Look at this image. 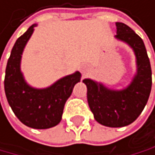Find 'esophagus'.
<instances>
[{
    "mask_svg": "<svg viewBox=\"0 0 155 155\" xmlns=\"http://www.w3.org/2000/svg\"><path fill=\"white\" fill-rule=\"evenodd\" d=\"M88 70H89V67H88L87 65H83L82 67H81V71H82V73H84V74H85L86 72H88Z\"/></svg>",
    "mask_w": 155,
    "mask_h": 155,
    "instance_id": "1",
    "label": "esophagus"
}]
</instances>
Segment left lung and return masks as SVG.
Wrapping results in <instances>:
<instances>
[{
  "mask_svg": "<svg viewBox=\"0 0 155 155\" xmlns=\"http://www.w3.org/2000/svg\"><path fill=\"white\" fill-rule=\"evenodd\" d=\"M115 38L127 44L136 56L137 72L124 89H112L86 78L87 100L94 119L110 127H125L134 122L147 103L151 90V68L143 39L123 22H116Z\"/></svg>",
  "mask_w": 155,
  "mask_h": 155,
  "instance_id": "obj_1",
  "label": "left lung"
}]
</instances>
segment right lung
<instances>
[{
  "mask_svg": "<svg viewBox=\"0 0 155 155\" xmlns=\"http://www.w3.org/2000/svg\"><path fill=\"white\" fill-rule=\"evenodd\" d=\"M36 25L29 26L12 47L6 68L5 92L12 112L23 125L44 130L60 123L64 105L80 82L81 73L62 77L46 88H35L26 82L21 69V55Z\"/></svg>",
  "mask_w": 155,
  "mask_h": 155,
  "instance_id": "1",
  "label": "right lung"
}]
</instances>
